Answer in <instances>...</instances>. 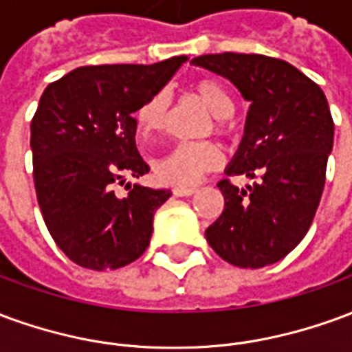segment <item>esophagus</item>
<instances>
[{"label": "esophagus", "mask_w": 352, "mask_h": 352, "mask_svg": "<svg viewBox=\"0 0 352 352\" xmlns=\"http://www.w3.org/2000/svg\"><path fill=\"white\" fill-rule=\"evenodd\" d=\"M198 188H194V186H175L173 188V194L179 196V198H183V196H192V194H196Z\"/></svg>", "instance_id": "1"}]
</instances>
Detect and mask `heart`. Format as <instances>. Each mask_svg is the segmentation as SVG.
<instances>
[{"instance_id": "b5f03b06", "label": "heart", "mask_w": 352, "mask_h": 352, "mask_svg": "<svg viewBox=\"0 0 352 352\" xmlns=\"http://www.w3.org/2000/svg\"><path fill=\"white\" fill-rule=\"evenodd\" d=\"M190 92L198 98L207 111L214 116L213 130L226 133V118L234 113V100L222 80L214 77H201L194 80ZM169 94L166 90L151 94L135 111V122L145 138L160 135L166 130L169 118ZM222 164V153L213 141L179 143L171 151L154 162V173L158 181L175 186H188L198 183L199 177L214 171Z\"/></svg>"}]
</instances>
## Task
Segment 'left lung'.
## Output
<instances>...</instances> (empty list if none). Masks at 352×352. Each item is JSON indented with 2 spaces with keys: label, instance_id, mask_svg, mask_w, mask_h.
I'll return each mask as SVG.
<instances>
[{
  "label": "left lung",
  "instance_id": "1",
  "mask_svg": "<svg viewBox=\"0 0 352 352\" xmlns=\"http://www.w3.org/2000/svg\"><path fill=\"white\" fill-rule=\"evenodd\" d=\"M234 82L251 101L228 179L219 181L224 211L207 243L237 267H264L302 241L317 213L332 151L333 120L324 92L294 65L264 54H204L192 60ZM256 178L237 189L230 176Z\"/></svg>",
  "mask_w": 352,
  "mask_h": 352
}]
</instances>
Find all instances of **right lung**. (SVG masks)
I'll list each match as a JSON object with an SVG mask.
<instances>
[{"instance_id":"add662e5","label":"right lung","mask_w":352,"mask_h":352,"mask_svg":"<svg viewBox=\"0 0 352 352\" xmlns=\"http://www.w3.org/2000/svg\"><path fill=\"white\" fill-rule=\"evenodd\" d=\"M183 62L82 65L43 92L30 139L37 204L54 243L80 267L116 270L148 247L154 213L171 192L126 184L118 198L115 184L148 173L133 113Z\"/></svg>"}]
</instances>
